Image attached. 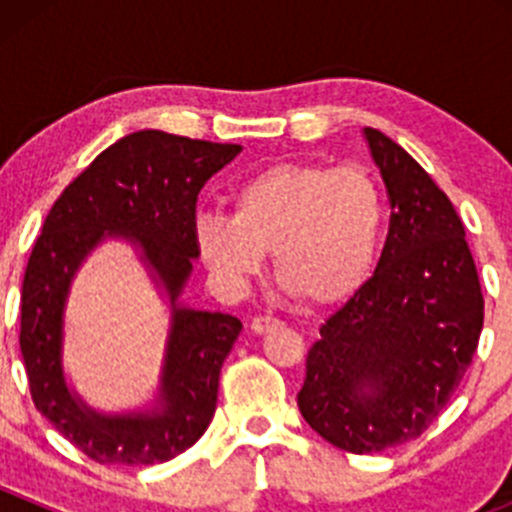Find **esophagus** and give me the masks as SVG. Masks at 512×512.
I'll return each mask as SVG.
<instances>
[{"mask_svg":"<svg viewBox=\"0 0 512 512\" xmlns=\"http://www.w3.org/2000/svg\"><path fill=\"white\" fill-rule=\"evenodd\" d=\"M282 322L277 317H267V314H260V317L252 319L250 329L255 334H267V332H275V329H280Z\"/></svg>","mask_w":512,"mask_h":512,"instance_id":"obj_1","label":"esophagus"}]
</instances>
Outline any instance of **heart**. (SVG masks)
Returning a JSON list of instances; mask_svg holds the SVG:
<instances>
[{"label": "heart", "mask_w": 512, "mask_h": 512, "mask_svg": "<svg viewBox=\"0 0 512 512\" xmlns=\"http://www.w3.org/2000/svg\"><path fill=\"white\" fill-rule=\"evenodd\" d=\"M232 218L200 215L195 245L227 282H245L275 255L277 280L309 304L347 299L369 280L384 235V195L361 165L285 160L230 195Z\"/></svg>", "instance_id": "b5f03b06"}]
</instances>
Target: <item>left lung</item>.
<instances>
[{
    "mask_svg": "<svg viewBox=\"0 0 512 512\" xmlns=\"http://www.w3.org/2000/svg\"><path fill=\"white\" fill-rule=\"evenodd\" d=\"M391 200L374 275L319 329L297 394L332 446L376 453L421 436L461 386L483 329V292L461 218L399 143L364 128Z\"/></svg>",
    "mask_w": 512,
    "mask_h": 512,
    "instance_id": "obj_1",
    "label": "left lung"
}]
</instances>
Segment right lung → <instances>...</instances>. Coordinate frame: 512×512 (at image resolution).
Instances as JSON below:
<instances>
[{"label":"right lung","instance_id":"1","mask_svg":"<svg viewBox=\"0 0 512 512\" xmlns=\"http://www.w3.org/2000/svg\"><path fill=\"white\" fill-rule=\"evenodd\" d=\"M242 146L138 131L108 146L66 185L46 215L22 285V347L29 391L61 436L96 463L153 466L188 451L218 404V381L242 322L232 314L180 307L195 245L198 193ZM142 247L174 307L156 412L103 417L68 391L60 369V327L70 280L103 236Z\"/></svg>","mask_w":512,"mask_h":512}]
</instances>
